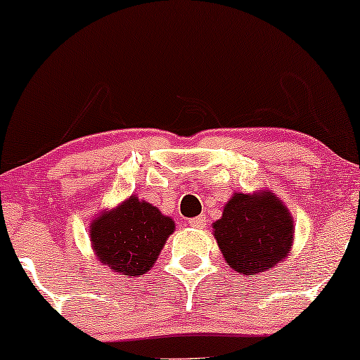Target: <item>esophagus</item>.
Wrapping results in <instances>:
<instances>
[{"label": "esophagus", "instance_id": "esophagus-1", "mask_svg": "<svg viewBox=\"0 0 360 360\" xmlns=\"http://www.w3.org/2000/svg\"><path fill=\"white\" fill-rule=\"evenodd\" d=\"M188 224L195 229H203V227H207L208 219H207V215H198V217H195V219H189Z\"/></svg>", "mask_w": 360, "mask_h": 360}]
</instances>
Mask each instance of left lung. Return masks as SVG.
Listing matches in <instances>:
<instances>
[{
	"mask_svg": "<svg viewBox=\"0 0 360 360\" xmlns=\"http://www.w3.org/2000/svg\"><path fill=\"white\" fill-rule=\"evenodd\" d=\"M213 229L225 262L240 275L262 274L282 262L294 234L289 210L270 191L236 193Z\"/></svg>",
	"mask_w": 360,
	"mask_h": 360,
	"instance_id": "1",
	"label": "left lung"
}]
</instances>
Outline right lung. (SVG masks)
<instances>
[{
  "mask_svg": "<svg viewBox=\"0 0 360 360\" xmlns=\"http://www.w3.org/2000/svg\"><path fill=\"white\" fill-rule=\"evenodd\" d=\"M172 232V219L129 196L116 210L98 217L90 239L97 258L110 270L136 276L150 270Z\"/></svg>",
  "mask_w": 360,
  "mask_h": 360,
  "instance_id": "add662e5",
  "label": "right lung"
}]
</instances>
